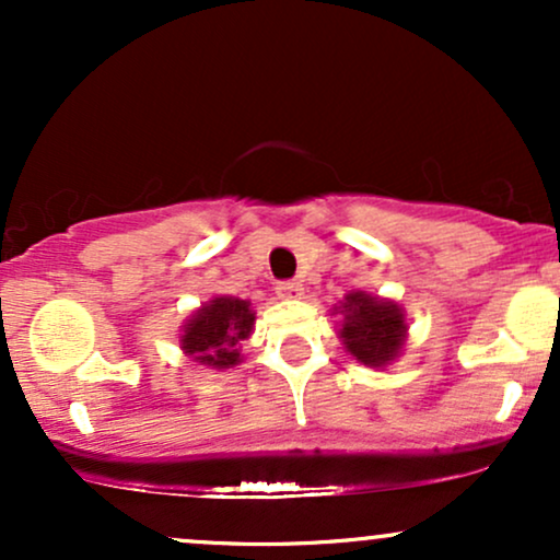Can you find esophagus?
Here are the masks:
<instances>
[{
  "instance_id": "esophagus-1",
  "label": "esophagus",
  "mask_w": 560,
  "mask_h": 560,
  "mask_svg": "<svg viewBox=\"0 0 560 560\" xmlns=\"http://www.w3.org/2000/svg\"><path fill=\"white\" fill-rule=\"evenodd\" d=\"M276 292H279L281 300H300L302 294H305V287H302L300 281H281V284L276 287Z\"/></svg>"
}]
</instances>
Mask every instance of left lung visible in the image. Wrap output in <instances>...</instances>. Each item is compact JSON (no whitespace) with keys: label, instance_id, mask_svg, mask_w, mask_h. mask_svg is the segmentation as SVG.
I'll return each instance as SVG.
<instances>
[{"label":"left lung","instance_id":"1","mask_svg":"<svg viewBox=\"0 0 560 560\" xmlns=\"http://www.w3.org/2000/svg\"><path fill=\"white\" fill-rule=\"evenodd\" d=\"M339 342L369 369H387L408 342V320L400 302L369 292H347L339 305Z\"/></svg>","mask_w":560,"mask_h":560}]
</instances>
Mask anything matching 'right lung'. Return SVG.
Masks as SVG:
<instances>
[{
  "label": "right lung",
  "mask_w": 560,
  "mask_h": 560,
  "mask_svg": "<svg viewBox=\"0 0 560 560\" xmlns=\"http://www.w3.org/2000/svg\"><path fill=\"white\" fill-rule=\"evenodd\" d=\"M255 329V311L249 300L215 294L202 302L182 326L178 345L184 355L205 369L226 371L244 361L242 342Z\"/></svg>",
  "instance_id": "add662e5"
}]
</instances>
